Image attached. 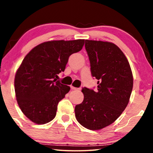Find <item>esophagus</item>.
<instances>
[{
  "instance_id": "1",
  "label": "esophagus",
  "mask_w": 153,
  "mask_h": 153,
  "mask_svg": "<svg viewBox=\"0 0 153 153\" xmlns=\"http://www.w3.org/2000/svg\"><path fill=\"white\" fill-rule=\"evenodd\" d=\"M71 88L72 90H78L79 88H75L74 86H73V85H71Z\"/></svg>"
}]
</instances>
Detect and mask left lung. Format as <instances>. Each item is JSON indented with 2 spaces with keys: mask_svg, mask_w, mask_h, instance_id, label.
Segmentation results:
<instances>
[{
  "mask_svg": "<svg viewBox=\"0 0 153 153\" xmlns=\"http://www.w3.org/2000/svg\"><path fill=\"white\" fill-rule=\"evenodd\" d=\"M85 47L98 88H82L84 99L75 106V118L86 129L99 130L114 122L127 107L133 88L132 72L115 44L86 39Z\"/></svg>",
  "mask_w": 153,
  "mask_h": 153,
  "instance_id": "left-lung-1",
  "label": "left lung"
}]
</instances>
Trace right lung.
<instances>
[{"label": "right lung", "mask_w": 153, "mask_h": 153, "mask_svg": "<svg viewBox=\"0 0 153 153\" xmlns=\"http://www.w3.org/2000/svg\"><path fill=\"white\" fill-rule=\"evenodd\" d=\"M84 43L85 39L45 42L23 59L15 75L16 98L23 114L32 122L45 124L55 117L59 101L71 90L57 81V75Z\"/></svg>", "instance_id": "right-lung-1"}]
</instances>
